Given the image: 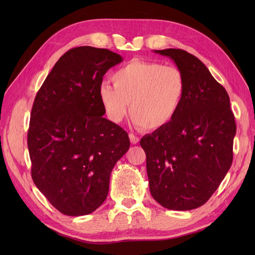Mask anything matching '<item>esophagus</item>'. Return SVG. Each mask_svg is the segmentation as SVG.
<instances>
[{
    "mask_svg": "<svg viewBox=\"0 0 255 255\" xmlns=\"http://www.w3.org/2000/svg\"><path fill=\"white\" fill-rule=\"evenodd\" d=\"M128 137H129V140H130V142H132L133 144H136V143L139 142V138H138L137 136H135L134 134L130 133V134L128 135Z\"/></svg>",
    "mask_w": 255,
    "mask_h": 255,
    "instance_id": "34e87169",
    "label": "esophagus"
}]
</instances>
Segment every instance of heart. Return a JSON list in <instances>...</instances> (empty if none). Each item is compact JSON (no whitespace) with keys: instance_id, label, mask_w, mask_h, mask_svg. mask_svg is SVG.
Instances as JSON below:
<instances>
[{"instance_id":"obj_1","label":"heart","mask_w":255,"mask_h":255,"mask_svg":"<svg viewBox=\"0 0 255 255\" xmlns=\"http://www.w3.org/2000/svg\"><path fill=\"white\" fill-rule=\"evenodd\" d=\"M114 85L100 84L98 97L112 122L120 123L128 112L136 126L163 128L182 109L186 80L180 68L156 61L132 60L112 75Z\"/></svg>"}]
</instances>
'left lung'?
<instances>
[{
  "label": "left lung",
  "instance_id": "8db88e82",
  "mask_svg": "<svg viewBox=\"0 0 255 255\" xmlns=\"http://www.w3.org/2000/svg\"><path fill=\"white\" fill-rule=\"evenodd\" d=\"M153 52L183 71L186 95L173 121L140 140L150 192L168 210L190 211L212 197L232 165L235 118L227 90L201 60L181 49Z\"/></svg>",
  "mask_w": 255,
  "mask_h": 255
}]
</instances>
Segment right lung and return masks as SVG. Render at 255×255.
Wrapping results in <instances>:
<instances>
[{
	"label": "right lung",
	"mask_w": 255,
	"mask_h": 255,
	"mask_svg": "<svg viewBox=\"0 0 255 255\" xmlns=\"http://www.w3.org/2000/svg\"><path fill=\"white\" fill-rule=\"evenodd\" d=\"M122 60L107 49H71L37 92L27 133L32 177L65 215H88L105 201L113 168L129 148L98 97L104 74Z\"/></svg>",
	"instance_id": "add662e5"
}]
</instances>
